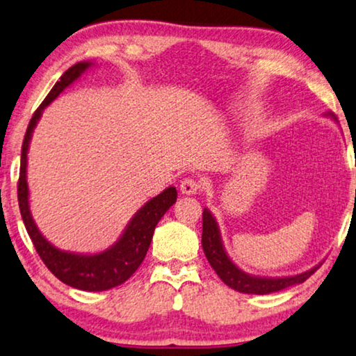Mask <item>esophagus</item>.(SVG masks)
<instances>
[{"instance_id":"1","label":"esophagus","mask_w":356,"mask_h":356,"mask_svg":"<svg viewBox=\"0 0 356 356\" xmlns=\"http://www.w3.org/2000/svg\"><path fill=\"white\" fill-rule=\"evenodd\" d=\"M200 190H201V184L195 179L187 177L180 182V192H182L184 195H196Z\"/></svg>"}]
</instances>
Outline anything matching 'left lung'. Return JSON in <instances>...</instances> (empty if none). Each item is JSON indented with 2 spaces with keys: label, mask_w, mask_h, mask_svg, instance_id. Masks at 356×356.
Segmentation results:
<instances>
[{
  "label": "left lung",
  "mask_w": 356,
  "mask_h": 356,
  "mask_svg": "<svg viewBox=\"0 0 356 356\" xmlns=\"http://www.w3.org/2000/svg\"><path fill=\"white\" fill-rule=\"evenodd\" d=\"M332 120L334 115L327 113ZM201 245H203L204 256L208 259L211 267L216 270V273L219 275V278L224 281L227 286H230L232 289L240 291L245 294H270V293H278L281 289L289 288V286L304 283V281L312 277L321 264L315 265L314 268L307 270L304 273L293 275V277H278V278H267V277H256V275H249L243 272L241 268H238L235 264L230 261V257L227 256L225 248L222 245L220 230L217 225V220L214 216L211 214L209 209L203 211V235H201Z\"/></svg>",
  "instance_id": "1"
}]
</instances>
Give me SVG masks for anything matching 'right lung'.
<instances>
[{"instance_id": "obj_1", "label": "right lung", "mask_w": 356, "mask_h": 356, "mask_svg": "<svg viewBox=\"0 0 356 356\" xmlns=\"http://www.w3.org/2000/svg\"><path fill=\"white\" fill-rule=\"evenodd\" d=\"M91 62H78L63 73L59 81L54 84L47 97L31 116L29 127H26L24 144H22V158H20V174L17 185L19 208L22 214L25 229L33 241V246L51 270L54 277L59 278L72 288L81 291H107L115 286L123 284L126 280L132 277V273L139 268V265L145 259V254L150 248L153 232L161 217L166 211L176 203L177 190L176 187H168L163 190L155 198L148 200L142 208L132 216L129 224L126 225L123 235L118 238L108 249L95 254H78L63 251L56 248L41 235L36 227L33 217L30 212L29 201V184H26V155L31 140L33 129L38 124L42 110L59 95L63 89L70 86L73 81L83 75L91 67Z\"/></svg>"}]
</instances>
